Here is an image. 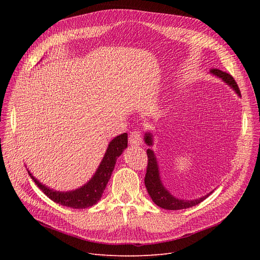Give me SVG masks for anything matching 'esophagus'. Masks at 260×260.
<instances>
[{"label":"esophagus","mask_w":260,"mask_h":260,"mask_svg":"<svg viewBox=\"0 0 260 260\" xmlns=\"http://www.w3.org/2000/svg\"><path fill=\"white\" fill-rule=\"evenodd\" d=\"M128 141H129V144H131V145H136V146H137V145H138V146H139V145H142L143 140H142L141 133H140L139 131L133 132V133L129 135Z\"/></svg>","instance_id":"esophagus-1"}]
</instances>
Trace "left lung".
I'll list each match as a JSON object with an SVG mask.
<instances>
[{"instance_id": "1", "label": "left lung", "mask_w": 260, "mask_h": 260, "mask_svg": "<svg viewBox=\"0 0 260 260\" xmlns=\"http://www.w3.org/2000/svg\"><path fill=\"white\" fill-rule=\"evenodd\" d=\"M210 74H212L215 77H218L221 79L224 83H226L232 89H233L238 97H241V93L239 90V87L237 83L235 82L234 78L231 75L223 73L219 70H211ZM144 142L148 146H153L154 144V136L151 132H146L144 134ZM147 158H148V163H147V170L145 174V178H144V183L145 187L147 189V193L149 197L152 198V200L157 204L158 207L166 209V210H183L187 208H192L194 206H197L198 203L203 201L206 198H208L211 194H207L200 198L193 199V200H184V199H179L175 196H173L168 188L163 185L161 181V176H160V171H159V166H158V161L156 158V155L154 153L153 149L147 148L146 151Z\"/></svg>"}]
</instances>
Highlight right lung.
<instances>
[{"label": "right lung", "instance_id": "add662e5", "mask_svg": "<svg viewBox=\"0 0 260 260\" xmlns=\"http://www.w3.org/2000/svg\"><path fill=\"white\" fill-rule=\"evenodd\" d=\"M126 147L127 134L123 133L108 143L103 159L100 162V166L91 178L82 186L73 190H67V192H61V190L50 188L49 186L40 182L28 170H27V172H28L30 178L40 187V189L43 190V193L52 201L67 208L86 209L92 207L93 204L101 199L107 182L111 179L116 161Z\"/></svg>", "mask_w": 260, "mask_h": 260}]
</instances>
